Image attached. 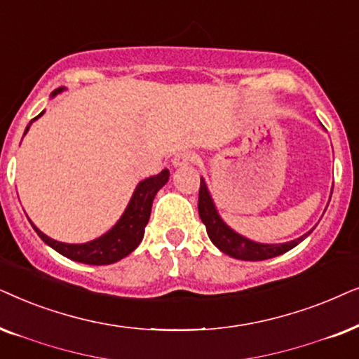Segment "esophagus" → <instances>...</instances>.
<instances>
[{"instance_id":"1","label":"esophagus","mask_w":359,"mask_h":359,"mask_svg":"<svg viewBox=\"0 0 359 359\" xmlns=\"http://www.w3.org/2000/svg\"><path fill=\"white\" fill-rule=\"evenodd\" d=\"M195 157H197V156H195L194 152H189V151L179 152V154H175L174 159H172V165H174V167H185L189 164H194Z\"/></svg>"}]
</instances>
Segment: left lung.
<instances>
[{"instance_id": "1", "label": "left lung", "mask_w": 359, "mask_h": 359, "mask_svg": "<svg viewBox=\"0 0 359 359\" xmlns=\"http://www.w3.org/2000/svg\"><path fill=\"white\" fill-rule=\"evenodd\" d=\"M332 197V195H330ZM198 215L205 226H207L208 238L212 240L215 246L224 255L235 257V259L241 261H264L271 259V257L280 256L284 252H287L299 245L300 241H304L312 229L309 233H305L297 240L289 241V243H279V245H267V243H257L252 241L250 238L236 233L231 226H228L223 222V218L219 217L217 205L213 202L212 194H210L208 185L205 182L202 177L200 179V194H198Z\"/></svg>"}]
</instances>
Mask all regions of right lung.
<instances>
[{"label": "right lung", "instance_id": "obj_1", "mask_svg": "<svg viewBox=\"0 0 359 359\" xmlns=\"http://www.w3.org/2000/svg\"><path fill=\"white\" fill-rule=\"evenodd\" d=\"M64 92V87L54 90L50 93V98L57 97V95ZM44 111L37 114L34 119H31V123L27 124L26 135L29 131L31 124L39 119ZM170 172L164 169L161 174L152 175L149 179L141 180L136 185L135 192L131 195L130 203L124 208V212L116 223L108 229L107 233L102 236L95 238L92 241L80 243V245H70V243H62L55 241L41 231L34 223L31 222L32 228L36 229V233L46 245H49L52 250L60 252L62 256L69 257L72 261L83 262V264H92V266H104V264H113L118 262L123 257L131 255L133 251L140 246L144 236V228L151 217V208H152V200H154L156 194L164 187L169 180Z\"/></svg>", "mask_w": 359, "mask_h": 359}]
</instances>
